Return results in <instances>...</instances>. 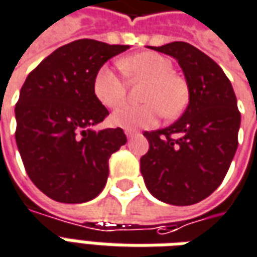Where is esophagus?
Wrapping results in <instances>:
<instances>
[{
    "mask_svg": "<svg viewBox=\"0 0 257 257\" xmlns=\"http://www.w3.org/2000/svg\"><path fill=\"white\" fill-rule=\"evenodd\" d=\"M125 135H126V138H128V139H132L135 135H136V132H132V131H125Z\"/></svg>",
    "mask_w": 257,
    "mask_h": 257,
    "instance_id": "34e87169",
    "label": "esophagus"
}]
</instances>
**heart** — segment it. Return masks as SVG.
Returning a JSON list of instances; mask_svg holds the SVG:
<instances>
[{
	"instance_id": "1",
	"label": "heart",
	"mask_w": 257,
	"mask_h": 257,
	"mask_svg": "<svg viewBox=\"0 0 257 257\" xmlns=\"http://www.w3.org/2000/svg\"><path fill=\"white\" fill-rule=\"evenodd\" d=\"M119 68L131 79L147 80L143 89V104H123L111 115V122L118 128H149L163 114L167 118L179 115L188 101L184 80L172 73V62L157 53H141L119 61ZM93 91L100 103L114 108L122 103L126 94L123 79L110 66H101L93 80Z\"/></svg>"
}]
</instances>
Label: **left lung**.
<instances>
[{
  "instance_id": "obj_1",
  "label": "left lung",
  "mask_w": 257,
  "mask_h": 257,
  "mask_svg": "<svg viewBox=\"0 0 257 257\" xmlns=\"http://www.w3.org/2000/svg\"><path fill=\"white\" fill-rule=\"evenodd\" d=\"M149 48L178 61L189 103L178 121L143 134L149 152L141 159L142 175L156 199L195 204L220 186L236 152L241 114L234 89L221 68L189 43Z\"/></svg>"
}]
</instances>
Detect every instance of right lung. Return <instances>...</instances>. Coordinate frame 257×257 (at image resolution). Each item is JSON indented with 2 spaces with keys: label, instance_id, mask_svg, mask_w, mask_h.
<instances>
[{
  "label": "right lung",
  "instance_id": "1",
  "mask_svg": "<svg viewBox=\"0 0 257 257\" xmlns=\"http://www.w3.org/2000/svg\"><path fill=\"white\" fill-rule=\"evenodd\" d=\"M129 46L82 39L29 73L15 107L16 145L29 178L61 203H85L107 184L108 159L126 143L121 128L94 131L108 110L93 91L107 61Z\"/></svg>",
  "mask_w": 257,
  "mask_h": 257
}]
</instances>
